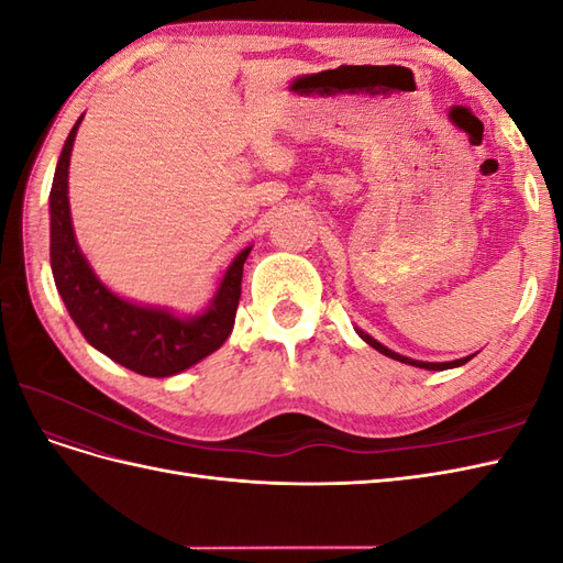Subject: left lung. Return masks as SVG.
Returning <instances> with one entry per match:
<instances>
[{"label": "left lung", "instance_id": "8db88e82", "mask_svg": "<svg viewBox=\"0 0 563 563\" xmlns=\"http://www.w3.org/2000/svg\"><path fill=\"white\" fill-rule=\"evenodd\" d=\"M356 333H360V338L362 340H366V343L373 347V350H378L380 354H385V356H389V360H397V362H401V364H411V366H418V368H428V371H446V368H455V366H463V364H467L472 356H465V360H455V362H418V360H408V356H401V354H397V352H391V350H387L385 345H380L378 340H373L368 333H364L362 329H356Z\"/></svg>", "mask_w": 563, "mask_h": 563}]
</instances>
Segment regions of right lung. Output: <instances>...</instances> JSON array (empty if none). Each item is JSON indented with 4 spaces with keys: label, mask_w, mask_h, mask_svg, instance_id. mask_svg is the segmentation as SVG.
Returning <instances> with one entry per match:
<instances>
[{
    "label": "right lung",
    "mask_w": 563,
    "mask_h": 563,
    "mask_svg": "<svg viewBox=\"0 0 563 563\" xmlns=\"http://www.w3.org/2000/svg\"><path fill=\"white\" fill-rule=\"evenodd\" d=\"M79 124L81 117L63 145L48 195L51 272L56 288L77 329L98 352L147 378L176 376L216 352L232 333L251 246L232 261L211 305L197 317L185 319L162 308H143L112 294L84 258L73 230L67 168Z\"/></svg>",
    "instance_id": "obj_1"
}]
</instances>
